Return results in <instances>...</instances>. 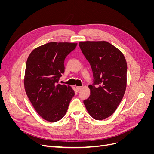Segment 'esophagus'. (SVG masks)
<instances>
[{"mask_svg":"<svg viewBox=\"0 0 154 154\" xmlns=\"http://www.w3.org/2000/svg\"><path fill=\"white\" fill-rule=\"evenodd\" d=\"M82 87H79V86H77L76 87V90L78 91H80L81 89H82Z\"/></svg>","mask_w":154,"mask_h":154,"instance_id":"obj_1","label":"esophagus"}]
</instances>
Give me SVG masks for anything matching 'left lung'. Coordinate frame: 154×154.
Listing matches in <instances>:
<instances>
[{
  "instance_id": "1",
  "label": "left lung",
  "mask_w": 154,
  "mask_h": 154,
  "mask_svg": "<svg viewBox=\"0 0 154 154\" xmlns=\"http://www.w3.org/2000/svg\"><path fill=\"white\" fill-rule=\"evenodd\" d=\"M79 45L94 77L92 85H88L90 96L83 103L91 117L103 120L114 112L123 99L127 87V61L122 51L108 42H80Z\"/></svg>"
}]
</instances>
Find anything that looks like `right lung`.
Segmentation results:
<instances>
[{"instance_id":"obj_1","label":"right lung","mask_w":154,"mask_h":154,"mask_svg":"<svg viewBox=\"0 0 154 154\" xmlns=\"http://www.w3.org/2000/svg\"><path fill=\"white\" fill-rule=\"evenodd\" d=\"M77 43L49 42L35 48L27 58L24 79L26 94L42 118L57 122L66 115L74 96L71 86L58 84L64 60Z\"/></svg>"}]
</instances>
